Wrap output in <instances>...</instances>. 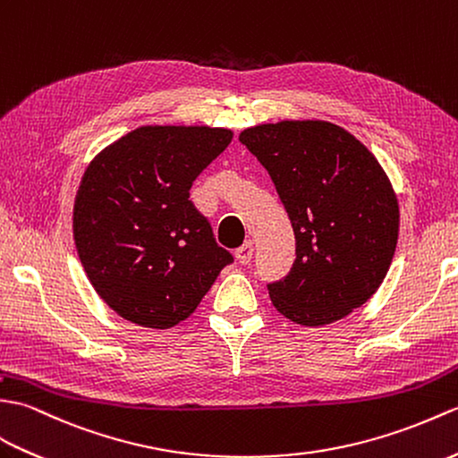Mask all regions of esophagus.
<instances>
[{"label":"esophagus","mask_w":458,"mask_h":458,"mask_svg":"<svg viewBox=\"0 0 458 458\" xmlns=\"http://www.w3.org/2000/svg\"><path fill=\"white\" fill-rule=\"evenodd\" d=\"M252 252H255V242L252 241H245L242 245L235 250V257L241 264H249L252 259Z\"/></svg>","instance_id":"esophagus-1"}]
</instances>
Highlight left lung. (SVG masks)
Segmentation results:
<instances>
[{"label": "left lung", "mask_w": 458, "mask_h": 458, "mask_svg": "<svg viewBox=\"0 0 458 458\" xmlns=\"http://www.w3.org/2000/svg\"><path fill=\"white\" fill-rule=\"evenodd\" d=\"M239 140L276 186L296 235L288 276L268 284L284 318L329 325L380 288L398 245L400 209L380 162L329 121H280Z\"/></svg>", "instance_id": "left-lung-1"}]
</instances>
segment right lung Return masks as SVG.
Returning <instances> with one entry per match:
<instances>
[{"label":"right lung","mask_w":458,"mask_h":458,"mask_svg":"<svg viewBox=\"0 0 458 458\" xmlns=\"http://www.w3.org/2000/svg\"><path fill=\"white\" fill-rule=\"evenodd\" d=\"M219 127L147 125L89 162L74 201L78 257L121 318L170 329L233 262L190 201L199 172L231 143Z\"/></svg>","instance_id":"1"}]
</instances>
